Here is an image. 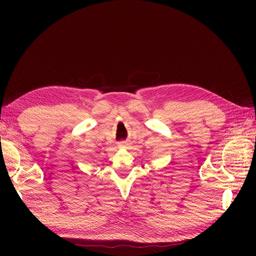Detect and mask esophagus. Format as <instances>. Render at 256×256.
<instances>
[{"label": "esophagus", "instance_id": "obj_1", "mask_svg": "<svg viewBox=\"0 0 256 256\" xmlns=\"http://www.w3.org/2000/svg\"><path fill=\"white\" fill-rule=\"evenodd\" d=\"M120 148H125V146H126V144H120Z\"/></svg>", "mask_w": 256, "mask_h": 256}]
</instances>
